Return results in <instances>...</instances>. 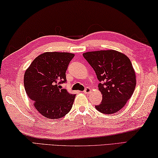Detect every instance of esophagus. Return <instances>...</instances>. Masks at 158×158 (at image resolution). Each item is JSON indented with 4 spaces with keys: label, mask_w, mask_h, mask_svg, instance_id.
<instances>
[{
    "label": "esophagus",
    "mask_w": 158,
    "mask_h": 158,
    "mask_svg": "<svg viewBox=\"0 0 158 158\" xmlns=\"http://www.w3.org/2000/svg\"><path fill=\"white\" fill-rule=\"evenodd\" d=\"M91 92H92V89H91L89 87H87L86 89H85V90L84 91V93L86 94H89Z\"/></svg>",
    "instance_id": "esophagus-1"
}]
</instances>
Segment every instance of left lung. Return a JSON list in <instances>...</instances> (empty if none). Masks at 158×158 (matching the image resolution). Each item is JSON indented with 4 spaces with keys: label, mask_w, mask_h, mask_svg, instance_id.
I'll return each instance as SVG.
<instances>
[{
    "label": "left lung",
    "mask_w": 158,
    "mask_h": 158,
    "mask_svg": "<svg viewBox=\"0 0 158 158\" xmlns=\"http://www.w3.org/2000/svg\"><path fill=\"white\" fill-rule=\"evenodd\" d=\"M82 55L102 82L98 90L103 100L95 106L96 109L106 114L119 111L131 98L136 86V76L131 60L114 50L90 51Z\"/></svg>",
    "instance_id": "8db88e82"
}]
</instances>
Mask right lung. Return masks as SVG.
<instances>
[{
	"label": "right lung",
	"mask_w": 158,
	"mask_h": 158,
	"mask_svg": "<svg viewBox=\"0 0 158 158\" xmlns=\"http://www.w3.org/2000/svg\"><path fill=\"white\" fill-rule=\"evenodd\" d=\"M73 53L46 52L37 56L24 73V87L35 109L47 118H60L70 111L76 95L62 89Z\"/></svg>",
	"instance_id": "add662e5"
}]
</instances>
